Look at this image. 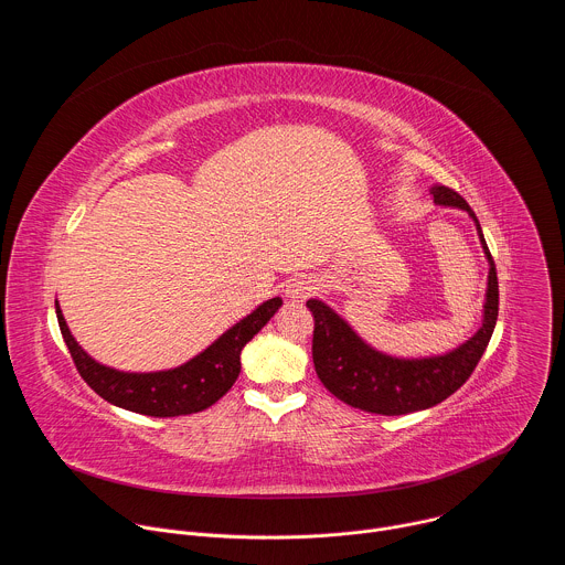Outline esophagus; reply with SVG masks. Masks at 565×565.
<instances>
[{
	"mask_svg": "<svg viewBox=\"0 0 565 565\" xmlns=\"http://www.w3.org/2000/svg\"><path fill=\"white\" fill-rule=\"evenodd\" d=\"M315 290H317V284L310 277H295L286 284V297L297 301V303L306 301Z\"/></svg>",
	"mask_w": 565,
	"mask_h": 565,
	"instance_id": "obj_1",
	"label": "esophagus"
}]
</instances>
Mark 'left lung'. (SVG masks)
<instances>
[{
	"instance_id": "obj_1",
	"label": "left lung",
	"mask_w": 565,
	"mask_h": 565,
	"mask_svg": "<svg viewBox=\"0 0 565 565\" xmlns=\"http://www.w3.org/2000/svg\"><path fill=\"white\" fill-rule=\"evenodd\" d=\"M431 194L436 205L469 214L490 266L480 329L469 340L440 355L397 358L364 342L349 321L329 303L321 299L306 301L315 317L312 362L317 377L335 397L369 414L405 416L436 407L438 402L447 399L467 382L478 360L486 353L497 327L499 279L480 223L467 201L454 190L436 185L431 188Z\"/></svg>"
}]
</instances>
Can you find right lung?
<instances>
[{
	"mask_svg": "<svg viewBox=\"0 0 565 565\" xmlns=\"http://www.w3.org/2000/svg\"><path fill=\"white\" fill-rule=\"evenodd\" d=\"M281 303V297L259 303L250 315L238 319L234 327L185 364L149 373H129L100 364L71 335L57 301L55 312L62 338L79 375L100 397L134 414L174 418L212 407L232 388L241 373V351L268 324Z\"/></svg>",
	"mask_w": 565,
	"mask_h": 565,
	"instance_id": "1",
	"label": "right lung"
}]
</instances>
